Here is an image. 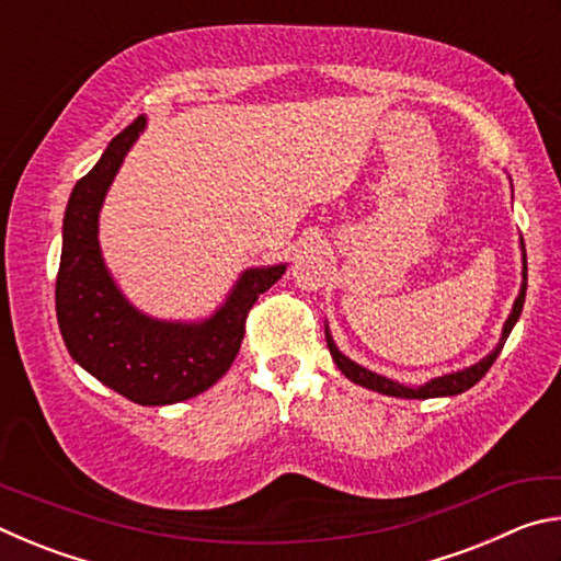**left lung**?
<instances>
[{
  "mask_svg": "<svg viewBox=\"0 0 561 561\" xmlns=\"http://www.w3.org/2000/svg\"><path fill=\"white\" fill-rule=\"evenodd\" d=\"M519 244H522V289H519V294H517L515 307H512L510 317H507V321H505V327H502L500 344H497L495 348H492L485 358L478 360V364L470 366V368H462V371H458V374L438 376V378H433V381H428V383L411 388V386H403V383H398V381H391V378L378 376V374H374V371H368V368L354 364V360L346 358V356L341 354V351L336 348L334 339H331L329 329H327V346H329V351H331V358H334V364L339 366V371L344 374V376L348 378V381H354V383L364 386V388H371V391H376V393L396 396V398H417V401H425V398L458 396V393H462V391H468V388H472L474 383H478L480 378L490 371V366L495 364V358L500 356L502 346H505V341H507V336H510L512 327L517 324V319H519V314H522V307H525V294H527V254H525V242H519Z\"/></svg>",
  "mask_w": 561,
  "mask_h": 561,
  "instance_id": "left-lung-1",
  "label": "left lung"
}]
</instances>
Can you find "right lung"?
Returning <instances> with one entry per match:
<instances>
[{"label":"right lung","mask_w":561,"mask_h":561,"mask_svg":"<svg viewBox=\"0 0 561 561\" xmlns=\"http://www.w3.org/2000/svg\"><path fill=\"white\" fill-rule=\"evenodd\" d=\"M144 128L146 116L123 128L71 190L56 274V319L71 358L103 386L138 405H170L207 391L227 374L240 354L247 314L287 267L247 270L222 307L193 324L150 319L133 307L103 264L99 213Z\"/></svg>","instance_id":"obj_1"}]
</instances>
